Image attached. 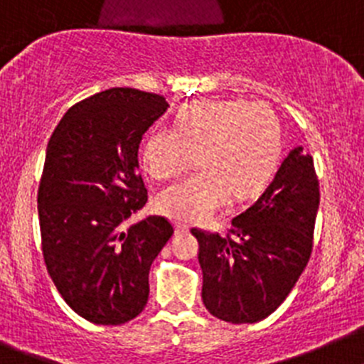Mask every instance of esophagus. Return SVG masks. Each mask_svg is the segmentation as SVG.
I'll return each instance as SVG.
<instances>
[{
    "label": "esophagus",
    "mask_w": 364,
    "mask_h": 364,
    "mask_svg": "<svg viewBox=\"0 0 364 364\" xmlns=\"http://www.w3.org/2000/svg\"><path fill=\"white\" fill-rule=\"evenodd\" d=\"M174 228L176 234H185V232H188V225H185V223H176Z\"/></svg>",
    "instance_id": "1"
}]
</instances>
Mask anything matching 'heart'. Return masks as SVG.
Returning a JSON list of instances; mask_svg holds the SVG:
<instances>
[{
    "label": "heart",
    "mask_w": 364,
    "mask_h": 364,
    "mask_svg": "<svg viewBox=\"0 0 364 364\" xmlns=\"http://www.w3.org/2000/svg\"><path fill=\"white\" fill-rule=\"evenodd\" d=\"M283 134L274 110L247 101H199L178 116L176 129L158 127L146 137L143 165L156 179L185 172L196 156L201 170L158 196L172 219L199 223L230 199L257 194L279 165Z\"/></svg>",
    "instance_id": "b5f03b06"
}]
</instances>
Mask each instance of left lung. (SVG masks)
Here are the masks:
<instances>
[{"label": "left lung", "instance_id": "obj_1", "mask_svg": "<svg viewBox=\"0 0 364 364\" xmlns=\"http://www.w3.org/2000/svg\"><path fill=\"white\" fill-rule=\"evenodd\" d=\"M317 208L314 159L297 146L257 201L232 219L230 234L192 228L199 243L206 310L234 325L270 316L309 263Z\"/></svg>", "mask_w": 364, "mask_h": 364}]
</instances>
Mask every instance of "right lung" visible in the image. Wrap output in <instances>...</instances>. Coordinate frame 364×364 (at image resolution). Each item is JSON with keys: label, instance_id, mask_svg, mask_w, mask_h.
I'll list each match as a JSON object with an SVG mask.
<instances>
[{"label": "right lung", "instance_id": "1", "mask_svg": "<svg viewBox=\"0 0 364 364\" xmlns=\"http://www.w3.org/2000/svg\"><path fill=\"white\" fill-rule=\"evenodd\" d=\"M165 97L109 88L74 105L47 145L38 190L41 248L58 292L96 325H123L149 301V272L174 228L161 215L129 225L146 203L137 150Z\"/></svg>", "mask_w": 364, "mask_h": 364}]
</instances>
